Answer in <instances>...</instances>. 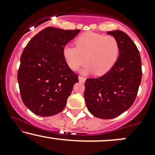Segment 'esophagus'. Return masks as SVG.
Returning a JSON list of instances; mask_svg holds the SVG:
<instances>
[{
  "instance_id": "1",
  "label": "esophagus",
  "mask_w": 155,
  "mask_h": 155,
  "mask_svg": "<svg viewBox=\"0 0 155 155\" xmlns=\"http://www.w3.org/2000/svg\"><path fill=\"white\" fill-rule=\"evenodd\" d=\"M79 80L80 82L84 83V81H85V80H86V79H85L84 77H83V76H79Z\"/></svg>"
}]
</instances>
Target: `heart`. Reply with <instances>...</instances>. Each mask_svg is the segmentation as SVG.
Returning <instances> with one entry per match:
<instances>
[{
  "label": "heart",
  "mask_w": 155,
  "mask_h": 155,
  "mask_svg": "<svg viewBox=\"0 0 155 155\" xmlns=\"http://www.w3.org/2000/svg\"><path fill=\"white\" fill-rule=\"evenodd\" d=\"M76 47L67 44L63 56L67 65L76 71L86 62L84 74L94 73L97 76L107 74L113 68L120 56V44L115 37L88 32L75 41Z\"/></svg>",
  "instance_id": "1"
}]
</instances>
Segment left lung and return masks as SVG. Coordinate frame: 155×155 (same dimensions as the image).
<instances>
[{"label": "left lung", "instance_id": "1", "mask_svg": "<svg viewBox=\"0 0 155 155\" xmlns=\"http://www.w3.org/2000/svg\"><path fill=\"white\" fill-rule=\"evenodd\" d=\"M120 44V56L113 68L96 79H87L84 100L93 116L108 120L118 117L134 103L142 77L139 51L121 31H108Z\"/></svg>", "mask_w": 155, "mask_h": 155}]
</instances>
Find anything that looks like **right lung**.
Masks as SVG:
<instances>
[{
	"mask_svg": "<svg viewBox=\"0 0 155 155\" xmlns=\"http://www.w3.org/2000/svg\"><path fill=\"white\" fill-rule=\"evenodd\" d=\"M80 30L48 27L28 42L20 58L17 81L22 100L35 114L50 117L65 108L78 75L67 65L63 49Z\"/></svg>",
	"mask_w": 155,
	"mask_h": 155,
	"instance_id": "add662e5",
	"label": "right lung"
}]
</instances>
